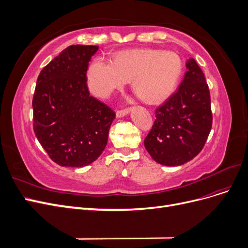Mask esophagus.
I'll return each instance as SVG.
<instances>
[{"label":"esophagus","mask_w":248,"mask_h":248,"mask_svg":"<svg viewBox=\"0 0 248 248\" xmlns=\"http://www.w3.org/2000/svg\"><path fill=\"white\" fill-rule=\"evenodd\" d=\"M128 114H129V109L128 108H125V109H122V110H118L116 116H117V118H123V117L128 115Z\"/></svg>","instance_id":"obj_1"}]
</instances>
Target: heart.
<instances>
[{
    "mask_svg": "<svg viewBox=\"0 0 248 248\" xmlns=\"http://www.w3.org/2000/svg\"><path fill=\"white\" fill-rule=\"evenodd\" d=\"M183 62L175 52L136 48L119 52L111 63L94 59L87 72L88 86L98 97H108L132 79V88L149 103H160L176 91Z\"/></svg>",
    "mask_w": 248,
    "mask_h": 248,
    "instance_id": "obj_1",
    "label": "heart"
}]
</instances>
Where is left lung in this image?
Segmentation results:
<instances>
[{"mask_svg":"<svg viewBox=\"0 0 248 248\" xmlns=\"http://www.w3.org/2000/svg\"><path fill=\"white\" fill-rule=\"evenodd\" d=\"M186 68L178 91L156 109L154 125L144 141L148 153L162 166L177 167L193 159L212 127L204 73L194 59L187 60Z\"/></svg>","mask_w":248,"mask_h":248,"instance_id":"obj_1","label":"left lung"}]
</instances>
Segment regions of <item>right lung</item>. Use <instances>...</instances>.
Instances as JSON below:
<instances>
[{
  "instance_id": "obj_1",
  "label": "right lung",
  "mask_w": 248,
  "mask_h": 248,
  "mask_svg": "<svg viewBox=\"0 0 248 248\" xmlns=\"http://www.w3.org/2000/svg\"><path fill=\"white\" fill-rule=\"evenodd\" d=\"M95 46H70L41 70L33 97L34 132L50 159L82 168L106 149L116 117L90 95L87 70Z\"/></svg>"
}]
</instances>
